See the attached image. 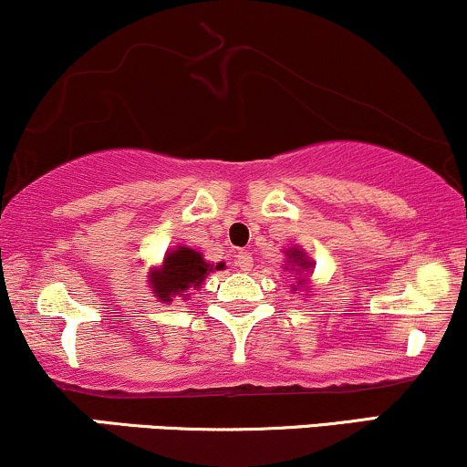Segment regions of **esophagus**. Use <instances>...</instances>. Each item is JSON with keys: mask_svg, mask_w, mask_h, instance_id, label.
Segmentation results:
<instances>
[{"mask_svg": "<svg viewBox=\"0 0 467 467\" xmlns=\"http://www.w3.org/2000/svg\"><path fill=\"white\" fill-rule=\"evenodd\" d=\"M235 265L240 266V271H251V268H254V257H251L249 251H238Z\"/></svg>", "mask_w": 467, "mask_h": 467, "instance_id": "1", "label": "esophagus"}]
</instances>
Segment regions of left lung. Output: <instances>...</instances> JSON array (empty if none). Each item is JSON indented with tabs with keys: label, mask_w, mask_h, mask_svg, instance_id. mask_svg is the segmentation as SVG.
Segmentation results:
<instances>
[{
	"label": "left lung",
	"mask_w": 467,
	"mask_h": 467,
	"mask_svg": "<svg viewBox=\"0 0 467 467\" xmlns=\"http://www.w3.org/2000/svg\"><path fill=\"white\" fill-rule=\"evenodd\" d=\"M286 255L290 257V260H293V262H295V265H299L301 268H310V266H312V262H308V260H306V257H304V254H301V251H297V249L288 251V254H286ZM301 268H299V273H301ZM301 282H306V279H301ZM297 288H299V284H297Z\"/></svg>",
	"instance_id": "obj_1"
}]
</instances>
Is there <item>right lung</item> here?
Segmentation results:
<instances>
[{"label": "right lung", "instance_id": "add662e5", "mask_svg": "<svg viewBox=\"0 0 467 467\" xmlns=\"http://www.w3.org/2000/svg\"><path fill=\"white\" fill-rule=\"evenodd\" d=\"M216 268H223L218 265ZM212 268L202 260L199 251L190 246H179L177 251H170L163 260V266L150 275V286L161 301H170V295L185 293L192 286H201L207 273Z\"/></svg>", "mask_w": 467, "mask_h": 467}]
</instances>
